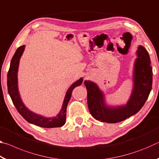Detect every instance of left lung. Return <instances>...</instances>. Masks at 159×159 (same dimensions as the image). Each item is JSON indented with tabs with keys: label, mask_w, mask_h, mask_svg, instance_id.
I'll return each instance as SVG.
<instances>
[{
	"label": "left lung",
	"mask_w": 159,
	"mask_h": 159,
	"mask_svg": "<svg viewBox=\"0 0 159 159\" xmlns=\"http://www.w3.org/2000/svg\"><path fill=\"white\" fill-rule=\"evenodd\" d=\"M133 73V89L130 99L124 106L108 107L104 102V94L95 83L85 80L88 91V106L93 117L102 122L118 123L137 114L149 97L152 88V66L149 53L142 46L137 51Z\"/></svg>",
	"instance_id": "left-lung-1"
}]
</instances>
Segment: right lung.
<instances>
[{"instance_id":"right-lung-1","label":"right lung","mask_w":159,"mask_h":159,"mask_svg":"<svg viewBox=\"0 0 159 159\" xmlns=\"http://www.w3.org/2000/svg\"><path fill=\"white\" fill-rule=\"evenodd\" d=\"M25 45L20 46L16 50L14 56H13L10 62V69L7 73V90L8 93L12 99V101L14 104L15 107L18 111V112L22 116V117L28 121L42 128H57L61 127L64 125L66 121V107L68 103L71 99V93L75 88L77 86L80 85L83 83V79L80 78L79 80L75 82L71 85L66 93L65 98L64 99L62 107L59 114L56 117L52 118H45L42 116L34 114L26 108L21 101L20 96V93L18 91L17 86V71L19 63L21 56L25 50Z\"/></svg>"}]
</instances>
